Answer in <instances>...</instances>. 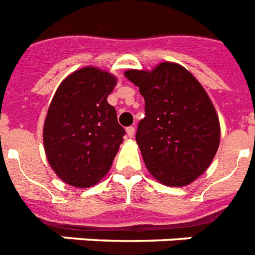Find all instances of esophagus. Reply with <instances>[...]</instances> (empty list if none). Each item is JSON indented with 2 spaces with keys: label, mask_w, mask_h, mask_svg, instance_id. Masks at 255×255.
<instances>
[{
  "label": "esophagus",
  "mask_w": 255,
  "mask_h": 255,
  "mask_svg": "<svg viewBox=\"0 0 255 255\" xmlns=\"http://www.w3.org/2000/svg\"><path fill=\"white\" fill-rule=\"evenodd\" d=\"M126 134H128V137L133 138L134 134H135V129H134L133 126H129L128 129H126Z\"/></svg>",
  "instance_id": "34e87169"
}]
</instances>
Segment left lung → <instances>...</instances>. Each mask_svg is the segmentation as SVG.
<instances>
[{
  "mask_svg": "<svg viewBox=\"0 0 255 255\" xmlns=\"http://www.w3.org/2000/svg\"><path fill=\"white\" fill-rule=\"evenodd\" d=\"M139 88L146 117L135 140L146 168L159 183L184 187L203 175L220 144V121L203 85L188 70L162 62L151 71L128 70Z\"/></svg>",
  "mask_w": 255,
  "mask_h": 255,
  "instance_id": "8db88e82",
  "label": "left lung"
}]
</instances>
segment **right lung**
Returning a JSON list of instances; mask_svg holds the SVG:
<instances>
[{
  "instance_id": "right-lung-1",
  "label": "right lung",
  "mask_w": 255,
  "mask_h": 255,
  "mask_svg": "<svg viewBox=\"0 0 255 255\" xmlns=\"http://www.w3.org/2000/svg\"><path fill=\"white\" fill-rule=\"evenodd\" d=\"M117 77L97 67L70 73L47 111L43 144L51 168L66 184L89 188L111 170L125 130L108 103Z\"/></svg>"
}]
</instances>
